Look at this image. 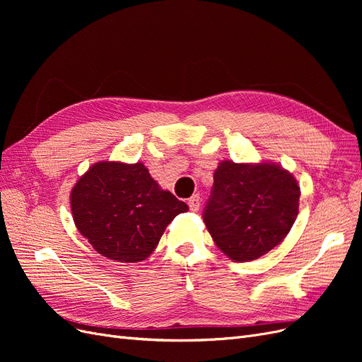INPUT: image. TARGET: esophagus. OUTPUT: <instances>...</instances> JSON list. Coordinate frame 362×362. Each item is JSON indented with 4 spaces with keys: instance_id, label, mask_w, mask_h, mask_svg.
Here are the masks:
<instances>
[{
    "instance_id": "obj_1",
    "label": "esophagus",
    "mask_w": 362,
    "mask_h": 362,
    "mask_svg": "<svg viewBox=\"0 0 362 362\" xmlns=\"http://www.w3.org/2000/svg\"><path fill=\"white\" fill-rule=\"evenodd\" d=\"M187 204H189V208H190L192 211H198L199 206H201V196L199 194H193Z\"/></svg>"
}]
</instances>
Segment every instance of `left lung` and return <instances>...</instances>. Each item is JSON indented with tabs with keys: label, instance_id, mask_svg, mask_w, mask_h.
I'll return each mask as SVG.
<instances>
[{
	"label": "left lung",
	"instance_id": "left-lung-1",
	"mask_svg": "<svg viewBox=\"0 0 362 362\" xmlns=\"http://www.w3.org/2000/svg\"><path fill=\"white\" fill-rule=\"evenodd\" d=\"M300 189L276 164L222 161L204 208L214 243L234 261H252L278 246L298 217Z\"/></svg>",
	"mask_w": 362,
	"mask_h": 362
}]
</instances>
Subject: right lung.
Instances as JSON below:
<instances>
[{
	"mask_svg": "<svg viewBox=\"0 0 362 362\" xmlns=\"http://www.w3.org/2000/svg\"><path fill=\"white\" fill-rule=\"evenodd\" d=\"M75 226L108 259L148 258L166 226L189 206L163 190L141 163L100 161L71 193Z\"/></svg>",
	"mask_w": 362,
	"mask_h": 362,
	"instance_id": "obj_1",
	"label": "right lung"
}]
</instances>
